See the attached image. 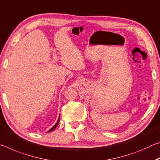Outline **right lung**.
Listing matches in <instances>:
<instances>
[{"label": "right lung", "instance_id": "obj_1", "mask_svg": "<svg viewBox=\"0 0 160 160\" xmlns=\"http://www.w3.org/2000/svg\"><path fill=\"white\" fill-rule=\"evenodd\" d=\"M59 120H60V115H59V118H58V121H57V122H56V123L55 124V125H54L52 128H51L49 131H48V132H51V131H53L54 129H55L56 128V126H57L58 125V123H59Z\"/></svg>", "mask_w": 160, "mask_h": 160}]
</instances>
